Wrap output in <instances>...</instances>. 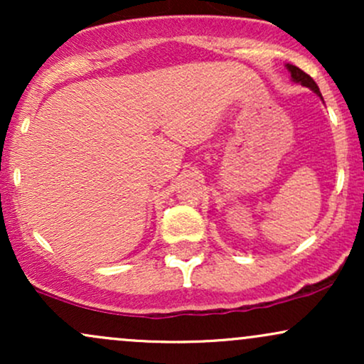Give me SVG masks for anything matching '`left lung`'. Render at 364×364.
<instances>
[{"instance_id":"left-lung-1","label":"left lung","mask_w":364,"mask_h":364,"mask_svg":"<svg viewBox=\"0 0 364 364\" xmlns=\"http://www.w3.org/2000/svg\"><path fill=\"white\" fill-rule=\"evenodd\" d=\"M286 66H287V70H289V73H291V78H292V82H296V83H301V85L308 87V89H311V90L315 92V94L318 95V97L321 99V94H320V89H318V85H316L315 80H313V78L310 77V75H308V73H304L303 70H299L298 66H294V65H286Z\"/></svg>"}]
</instances>
